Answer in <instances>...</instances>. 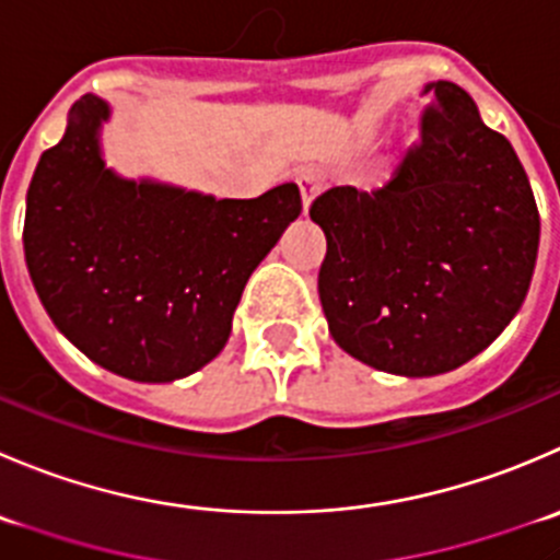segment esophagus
Here are the masks:
<instances>
[{"mask_svg":"<svg viewBox=\"0 0 560 560\" xmlns=\"http://www.w3.org/2000/svg\"><path fill=\"white\" fill-rule=\"evenodd\" d=\"M319 186H323V177H319L317 170H303L298 175V188H301V199H303V215L308 213V205L312 199L319 194Z\"/></svg>","mask_w":560,"mask_h":560,"instance_id":"esophagus-1","label":"esophagus"}]
</instances>
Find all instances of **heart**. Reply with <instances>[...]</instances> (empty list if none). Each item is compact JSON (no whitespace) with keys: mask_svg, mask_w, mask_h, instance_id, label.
Here are the masks:
<instances>
[{"mask_svg":"<svg viewBox=\"0 0 560 560\" xmlns=\"http://www.w3.org/2000/svg\"><path fill=\"white\" fill-rule=\"evenodd\" d=\"M363 136H372V133H369V130H366V133H363Z\"/></svg>","mask_w":560,"mask_h":560,"instance_id":"heart-1","label":"heart"}]
</instances>
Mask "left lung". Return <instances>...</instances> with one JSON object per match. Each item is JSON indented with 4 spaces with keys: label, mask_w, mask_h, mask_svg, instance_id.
Instances as JSON below:
<instances>
[{
    "label": "left lung",
    "mask_w": 560,
    "mask_h": 560,
    "mask_svg": "<svg viewBox=\"0 0 560 560\" xmlns=\"http://www.w3.org/2000/svg\"><path fill=\"white\" fill-rule=\"evenodd\" d=\"M421 142L380 191L314 199L317 290L336 345L401 377L452 372L503 334L528 295L539 210L506 136L454 81H430Z\"/></svg>",
    "instance_id": "left-lung-1"
}]
</instances>
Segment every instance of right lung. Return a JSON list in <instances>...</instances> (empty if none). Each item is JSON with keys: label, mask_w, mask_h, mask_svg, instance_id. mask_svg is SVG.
<instances>
[{"label": "right lung", "mask_w": 560, "mask_h": 560, "mask_svg": "<svg viewBox=\"0 0 560 560\" xmlns=\"http://www.w3.org/2000/svg\"><path fill=\"white\" fill-rule=\"evenodd\" d=\"M112 106L84 95L26 191L24 257L59 334L136 383H172L224 350L248 276L301 215L281 183L257 199H215L130 180L106 166Z\"/></svg>", "instance_id": "add662e5"}]
</instances>
